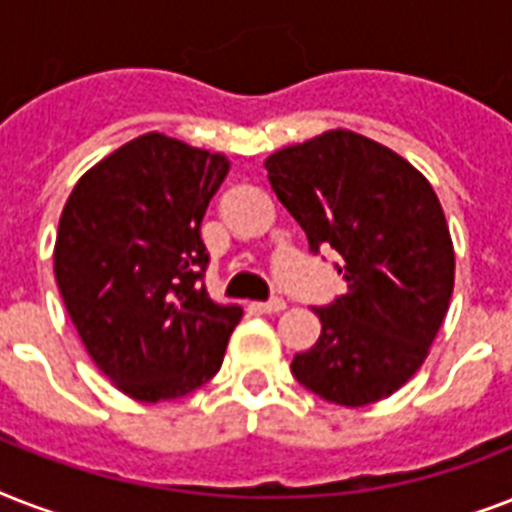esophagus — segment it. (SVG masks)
Listing matches in <instances>:
<instances>
[{
  "mask_svg": "<svg viewBox=\"0 0 512 512\" xmlns=\"http://www.w3.org/2000/svg\"><path fill=\"white\" fill-rule=\"evenodd\" d=\"M255 308L260 313H281L287 308V303L281 297H271V300H263V303H255Z\"/></svg>",
  "mask_w": 512,
  "mask_h": 512,
  "instance_id": "obj_1",
  "label": "esophagus"
}]
</instances>
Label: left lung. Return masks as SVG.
Segmentation results:
<instances>
[{
	"label": "left lung",
	"instance_id": "1",
	"mask_svg": "<svg viewBox=\"0 0 512 512\" xmlns=\"http://www.w3.org/2000/svg\"><path fill=\"white\" fill-rule=\"evenodd\" d=\"M265 170L311 252L335 249L348 284L316 308L321 335L297 353L292 374L332 404L388 398L428 358L452 300L454 247L433 185L350 130L281 148Z\"/></svg>",
	"mask_w": 512,
	"mask_h": 512
}]
</instances>
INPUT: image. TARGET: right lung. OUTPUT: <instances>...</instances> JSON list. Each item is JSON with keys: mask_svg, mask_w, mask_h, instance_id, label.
<instances>
[{"mask_svg": "<svg viewBox=\"0 0 512 512\" xmlns=\"http://www.w3.org/2000/svg\"><path fill=\"white\" fill-rule=\"evenodd\" d=\"M231 162L148 132L79 177L60 215L55 279L98 369L156 404L212 380L239 324L201 284V220Z\"/></svg>", "mask_w": 512, "mask_h": 512, "instance_id": "right-lung-1", "label": "right lung"}]
</instances>
